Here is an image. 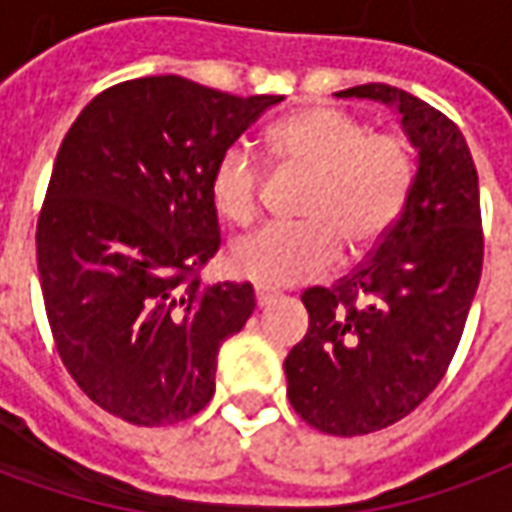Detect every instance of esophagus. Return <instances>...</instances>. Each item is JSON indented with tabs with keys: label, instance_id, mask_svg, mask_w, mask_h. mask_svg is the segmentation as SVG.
<instances>
[{
	"label": "esophagus",
	"instance_id": "34e87169",
	"mask_svg": "<svg viewBox=\"0 0 512 512\" xmlns=\"http://www.w3.org/2000/svg\"><path fill=\"white\" fill-rule=\"evenodd\" d=\"M277 290H271V288H266V285H257L255 288V299H257V307H260V310H263V307H268V304H271V301H277Z\"/></svg>",
	"mask_w": 512,
	"mask_h": 512
}]
</instances>
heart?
I'll list each match as a JSON object with an SVG mask.
<instances>
[{
	"label": "heart",
	"instance_id": "heart-1",
	"mask_svg": "<svg viewBox=\"0 0 512 512\" xmlns=\"http://www.w3.org/2000/svg\"><path fill=\"white\" fill-rule=\"evenodd\" d=\"M268 153L279 167L310 175L296 224H266L235 238L227 263L235 277L268 288L299 285L323 274L340 255L359 257L384 238L403 211L411 186L406 142L373 134L362 117L337 106H310L268 131ZM263 169L246 145H230L208 180L216 213L246 224L260 208Z\"/></svg>",
	"mask_w": 512,
	"mask_h": 512
}]
</instances>
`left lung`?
I'll return each mask as SVG.
<instances>
[{
	"label": "left lung",
	"instance_id": "1",
	"mask_svg": "<svg viewBox=\"0 0 512 512\" xmlns=\"http://www.w3.org/2000/svg\"><path fill=\"white\" fill-rule=\"evenodd\" d=\"M395 109L417 150L403 211L334 288L304 290L310 329L285 359L290 406L332 436L389 428L436 389L483 271L480 189L461 128L392 84L334 93Z\"/></svg>",
	"mask_w": 512,
	"mask_h": 512
}]
</instances>
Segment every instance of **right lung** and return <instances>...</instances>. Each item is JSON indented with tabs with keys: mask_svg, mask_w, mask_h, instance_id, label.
Returning a JSON list of instances; mask_svg holds the SVG:
<instances>
[{
	"mask_svg": "<svg viewBox=\"0 0 512 512\" xmlns=\"http://www.w3.org/2000/svg\"><path fill=\"white\" fill-rule=\"evenodd\" d=\"M279 101L145 76L95 95L62 139L35 235L40 288L62 365L109 414L172 425L213 397L255 290L197 277L222 244L208 180Z\"/></svg>",
	"mask_w": 512,
	"mask_h": 512,
	"instance_id": "add662e5",
	"label": "right lung"
}]
</instances>
